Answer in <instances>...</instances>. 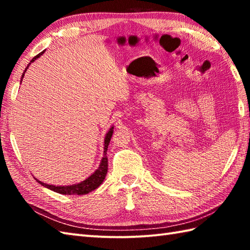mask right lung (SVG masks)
<instances>
[{
    "mask_svg": "<svg viewBox=\"0 0 250 250\" xmlns=\"http://www.w3.org/2000/svg\"><path fill=\"white\" fill-rule=\"evenodd\" d=\"M45 52V50H43L37 56H35L33 59L30 61V63L28 65H26L25 70L23 71L22 76H21V81L20 83L22 82V78L24 76V73L28 70L30 64L32 62H34L36 59H39V58L43 55ZM113 132H114V126H110V129L108 130L107 133L105 135V140H104V151H103V158L102 160L100 162V166L99 167L95 169V171L90 175L88 178H86L84 180H83L82 183H78V184H73V185H68V186H54V185H48V184H45L43 182H41L37 178L36 182L40 183L42 186H44V187L48 188L52 191H55V192H58L60 194H67V195H72V194H87L89 192H91L94 189H97L98 187H100L101 184L103 183V180L105 179L106 174H107V168H108V159L107 156H106V151H107V148L109 145V142L111 139V135H113Z\"/></svg>",
    "mask_w": 250,
    "mask_h": 250,
    "instance_id": "add662e5",
    "label": "right lung"
}]
</instances>
